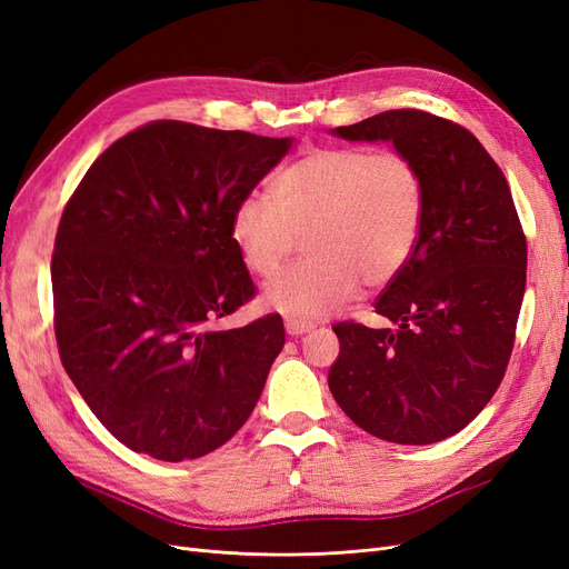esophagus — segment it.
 Wrapping results in <instances>:
<instances>
[{
    "label": "esophagus",
    "instance_id": "1",
    "mask_svg": "<svg viewBox=\"0 0 569 569\" xmlns=\"http://www.w3.org/2000/svg\"><path fill=\"white\" fill-rule=\"evenodd\" d=\"M284 330H287L289 337H301V335L313 330V322L297 320V318H287V320H284Z\"/></svg>",
    "mask_w": 569,
    "mask_h": 569
}]
</instances>
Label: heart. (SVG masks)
<instances>
[{"instance_id": "heart-1", "label": "heart", "mask_w": 569, "mask_h": 569, "mask_svg": "<svg viewBox=\"0 0 569 569\" xmlns=\"http://www.w3.org/2000/svg\"><path fill=\"white\" fill-rule=\"evenodd\" d=\"M425 182L399 151L325 147L308 151L272 182V199L234 206L230 234L244 266L272 274L303 234L306 261L266 284V303L291 318H318L360 289L389 284L416 253Z\"/></svg>"}]
</instances>
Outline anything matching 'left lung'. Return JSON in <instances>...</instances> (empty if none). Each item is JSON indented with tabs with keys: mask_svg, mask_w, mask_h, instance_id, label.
Returning <instances> with one entry per match:
<instances>
[{
	"mask_svg": "<svg viewBox=\"0 0 569 569\" xmlns=\"http://www.w3.org/2000/svg\"><path fill=\"white\" fill-rule=\"evenodd\" d=\"M391 142L418 166L425 220L416 253L375 301L393 322L332 325L330 391L377 439L422 446L468 427L501 385L527 282V239L503 170L453 120L393 109L332 130Z\"/></svg>",
	"mask_w": 569,
	"mask_h": 569,
	"instance_id": "obj_1",
	"label": "left lung"
}]
</instances>
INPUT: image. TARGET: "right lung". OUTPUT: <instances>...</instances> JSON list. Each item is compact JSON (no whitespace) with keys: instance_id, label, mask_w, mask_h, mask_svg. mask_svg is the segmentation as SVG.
Returning a JSON list of instances; mask_svg holds the SVG:
<instances>
[{"instance_id":"right-lung-1","label":"right lung","mask_w":569,"mask_h":569,"mask_svg":"<svg viewBox=\"0 0 569 569\" xmlns=\"http://www.w3.org/2000/svg\"><path fill=\"white\" fill-rule=\"evenodd\" d=\"M289 147L153 120L116 140L68 199L51 256L59 356L128 449L194 460L249 420L284 347L282 318L209 325L256 295L230 220Z\"/></svg>"}]
</instances>
